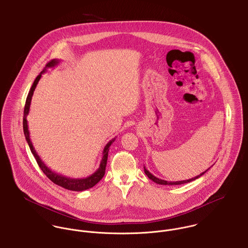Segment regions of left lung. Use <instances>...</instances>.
I'll use <instances>...</instances> for the list:
<instances>
[{
  "instance_id": "left-lung-1",
  "label": "left lung",
  "mask_w": 248,
  "mask_h": 248,
  "mask_svg": "<svg viewBox=\"0 0 248 248\" xmlns=\"http://www.w3.org/2000/svg\"><path fill=\"white\" fill-rule=\"evenodd\" d=\"M210 169V168H209ZM208 169V170H209ZM144 170H145V173L147 174V176L149 177L150 180H152L153 182H155V183H157V184H160V185H181V184H185V183H188V182H191V181H194V180H196V179H198V177H200L201 175H203L207 170H205V171H203L202 173H200L199 175L198 176H196V177H194V178H191V179H188V180H182V181H175V182H171V181H166V180H163V179H159V178H157V177H155L153 174H151L150 172H149V170L146 169V167H144Z\"/></svg>"
}]
</instances>
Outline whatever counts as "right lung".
<instances>
[{
    "label": "right lung",
    "mask_w": 248,
    "mask_h": 248,
    "mask_svg": "<svg viewBox=\"0 0 248 248\" xmlns=\"http://www.w3.org/2000/svg\"><path fill=\"white\" fill-rule=\"evenodd\" d=\"M59 61H60L59 59H52V60H50V62L46 65L45 69L37 76V78H35L31 88V90L29 92V95H28L27 100H26L25 109H24V119H23L24 134H25L26 140H27V142L29 144V147L31 149V151L33 154V156H34L38 166L40 167L42 171L47 175V177L50 179V181H52L54 184L64 188V189H67V190H70V191H75V192H81V191L88 190V189L94 187L99 181H100V179L103 177V175L105 173V168H106V163H107V157H108L109 148H110L111 144L115 141L116 138L110 140L106 144V146L104 147L103 151H102V158H101V161H100V164H99V169L93 174H91L90 176H88L86 178H70V177L58 174V173L52 171L50 169H49L45 165V163L42 161V159L39 157V155L37 154L36 150L33 148V145H32L31 141V138H30V131H29V126H28L27 116H28L29 111H30V106H31V98H32L33 92H34V90L36 88V85H37L38 81L40 80V78L42 77V74H44L48 68H52V67L56 66L59 63Z\"/></svg>",
    "instance_id": "obj_1"
}]
</instances>
